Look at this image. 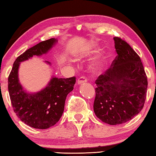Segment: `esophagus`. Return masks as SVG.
Wrapping results in <instances>:
<instances>
[{
  "instance_id": "obj_1",
  "label": "esophagus",
  "mask_w": 156,
  "mask_h": 156,
  "mask_svg": "<svg viewBox=\"0 0 156 156\" xmlns=\"http://www.w3.org/2000/svg\"><path fill=\"white\" fill-rule=\"evenodd\" d=\"M87 78H86L85 76H81V77H80L78 78V84H82V83H86L87 82Z\"/></svg>"
}]
</instances>
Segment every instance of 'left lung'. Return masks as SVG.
I'll use <instances>...</instances> for the list:
<instances>
[{"label": "left lung", "instance_id": "8db88e82", "mask_svg": "<svg viewBox=\"0 0 156 156\" xmlns=\"http://www.w3.org/2000/svg\"><path fill=\"white\" fill-rule=\"evenodd\" d=\"M117 55L110 67L95 81L94 111L110 125L130 121L144 107L147 76L140 56L126 41L114 37Z\"/></svg>", "mask_w": 156, "mask_h": 156}]
</instances>
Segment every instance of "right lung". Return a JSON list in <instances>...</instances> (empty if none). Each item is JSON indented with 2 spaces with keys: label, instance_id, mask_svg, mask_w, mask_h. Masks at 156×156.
<instances>
[{
  "label": "right lung",
  "instance_id": "1",
  "mask_svg": "<svg viewBox=\"0 0 156 156\" xmlns=\"http://www.w3.org/2000/svg\"><path fill=\"white\" fill-rule=\"evenodd\" d=\"M57 40L51 38L28 49L14 61L8 77V91L12 108L22 122L37 129H46L60 120L68 94L73 90L75 76L69 78L53 77L43 90L35 94L26 92L19 82L18 69L21 62L33 55H41L52 48Z\"/></svg>",
  "mask_w": 156,
  "mask_h": 156
}]
</instances>
